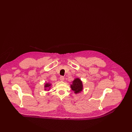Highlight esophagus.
Segmentation results:
<instances>
[{
	"instance_id": "34e87169",
	"label": "esophagus",
	"mask_w": 132,
	"mask_h": 132,
	"mask_svg": "<svg viewBox=\"0 0 132 132\" xmlns=\"http://www.w3.org/2000/svg\"><path fill=\"white\" fill-rule=\"evenodd\" d=\"M60 80L61 81H63L64 80V78L63 76H60Z\"/></svg>"
}]
</instances>
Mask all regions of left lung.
Instances as JSON below:
<instances>
[{
    "label": "left lung",
    "mask_w": 132,
    "mask_h": 132,
    "mask_svg": "<svg viewBox=\"0 0 132 132\" xmlns=\"http://www.w3.org/2000/svg\"><path fill=\"white\" fill-rule=\"evenodd\" d=\"M70 87L76 94L81 93L83 89L82 81L79 78H76L72 82V84L71 85Z\"/></svg>",
    "instance_id": "obj_1"
}]
</instances>
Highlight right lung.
Masks as SVG:
<instances>
[{
  "label": "right lung",
  "instance_id": "add662e5",
  "mask_svg": "<svg viewBox=\"0 0 132 132\" xmlns=\"http://www.w3.org/2000/svg\"><path fill=\"white\" fill-rule=\"evenodd\" d=\"M51 84L49 83V82H47V83H46L44 85V90H46V89H48V90L50 89L48 88H50L51 87Z\"/></svg>",
  "mask_w": 132,
  "mask_h": 132
}]
</instances>
